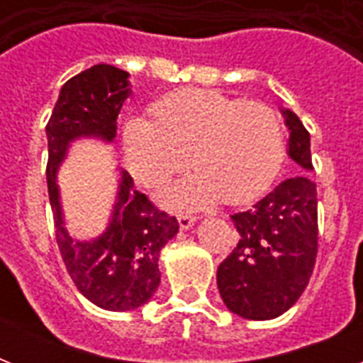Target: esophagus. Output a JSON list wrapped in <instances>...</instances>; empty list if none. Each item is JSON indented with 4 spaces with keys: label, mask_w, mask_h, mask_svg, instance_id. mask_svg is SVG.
<instances>
[{
    "label": "esophagus",
    "mask_w": 363,
    "mask_h": 363,
    "mask_svg": "<svg viewBox=\"0 0 363 363\" xmlns=\"http://www.w3.org/2000/svg\"><path fill=\"white\" fill-rule=\"evenodd\" d=\"M194 222H196V216L179 215V226H181V230H190L194 226Z\"/></svg>",
    "instance_id": "34e87169"
}]
</instances>
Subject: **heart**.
<instances>
[{
    "instance_id": "obj_1",
    "label": "heart",
    "mask_w": 363,
    "mask_h": 363,
    "mask_svg": "<svg viewBox=\"0 0 363 363\" xmlns=\"http://www.w3.org/2000/svg\"><path fill=\"white\" fill-rule=\"evenodd\" d=\"M125 162L147 186L190 164L198 173L173 182L160 199L173 209H203L222 199L250 201L267 190L284 156V130L275 111L211 90H182L162 99L152 121L124 128Z\"/></svg>"
}]
</instances>
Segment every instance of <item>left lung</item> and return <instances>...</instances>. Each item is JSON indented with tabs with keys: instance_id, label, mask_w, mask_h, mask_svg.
I'll return each instance as SVG.
<instances>
[{
	"instance_id": "obj_1",
	"label": "left lung",
	"mask_w": 363,
	"mask_h": 363,
	"mask_svg": "<svg viewBox=\"0 0 363 363\" xmlns=\"http://www.w3.org/2000/svg\"><path fill=\"white\" fill-rule=\"evenodd\" d=\"M281 115L290 131L288 158L299 173L279 182L248 211L232 215L239 242L216 271L224 305L248 320L286 313L309 284L316 259L318 201L309 177L311 135L294 111L281 109Z\"/></svg>"
}]
</instances>
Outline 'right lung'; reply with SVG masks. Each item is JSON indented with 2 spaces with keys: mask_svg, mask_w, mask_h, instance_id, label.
<instances>
[{
  "mask_svg": "<svg viewBox=\"0 0 363 363\" xmlns=\"http://www.w3.org/2000/svg\"><path fill=\"white\" fill-rule=\"evenodd\" d=\"M130 73L98 64L65 82L47 124V184L60 252L79 292L105 311H133L160 286V250L179 232V222L154 207L118 167L109 222L98 238L75 239L65 228L58 169L79 139L113 143L116 118L130 98Z\"/></svg>",
  "mask_w": 363,
  "mask_h": 363,
  "instance_id": "right-lung-1",
  "label": "right lung"
}]
</instances>
